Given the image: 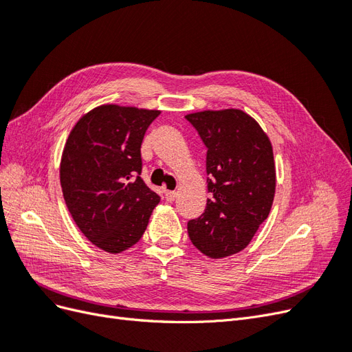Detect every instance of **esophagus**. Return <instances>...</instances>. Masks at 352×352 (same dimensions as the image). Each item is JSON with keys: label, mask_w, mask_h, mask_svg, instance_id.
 Instances as JSON below:
<instances>
[{"label": "esophagus", "mask_w": 352, "mask_h": 352, "mask_svg": "<svg viewBox=\"0 0 352 352\" xmlns=\"http://www.w3.org/2000/svg\"><path fill=\"white\" fill-rule=\"evenodd\" d=\"M176 192H175V190H166V192H164V197H166V199L167 201H173L175 198H176Z\"/></svg>", "instance_id": "1"}]
</instances>
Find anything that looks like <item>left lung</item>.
Wrapping results in <instances>:
<instances>
[{
	"mask_svg": "<svg viewBox=\"0 0 352 352\" xmlns=\"http://www.w3.org/2000/svg\"><path fill=\"white\" fill-rule=\"evenodd\" d=\"M207 148V189L202 214L188 221L190 242L211 258L242 251L267 219L276 189L272 144L241 110L185 116Z\"/></svg>",
	"mask_w": 352,
	"mask_h": 352,
	"instance_id": "8db88e82",
	"label": "left lung"
}]
</instances>
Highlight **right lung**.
Returning <instances> with one entry per match:
<instances>
[{"label":"right lung","mask_w":352,"mask_h":352,"mask_svg":"<svg viewBox=\"0 0 352 352\" xmlns=\"http://www.w3.org/2000/svg\"><path fill=\"white\" fill-rule=\"evenodd\" d=\"M157 110L101 105L74 124L61 157L60 182L80 232L117 254L140 241L160 197L141 179V145Z\"/></svg>","instance_id":"obj_1"}]
</instances>
